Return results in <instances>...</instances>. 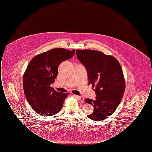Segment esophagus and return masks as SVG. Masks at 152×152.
<instances>
[{"mask_svg": "<svg viewBox=\"0 0 152 152\" xmlns=\"http://www.w3.org/2000/svg\"><path fill=\"white\" fill-rule=\"evenodd\" d=\"M75 96L76 98H77L80 101H81V102H83V101H84V98L83 97H82V96H77V95H75Z\"/></svg>", "mask_w": 152, "mask_h": 152, "instance_id": "esophagus-1", "label": "esophagus"}]
</instances>
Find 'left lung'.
I'll return each mask as SVG.
<instances>
[{
  "instance_id": "1",
  "label": "left lung",
  "mask_w": 152,
  "mask_h": 152,
  "mask_svg": "<svg viewBox=\"0 0 152 152\" xmlns=\"http://www.w3.org/2000/svg\"><path fill=\"white\" fill-rule=\"evenodd\" d=\"M76 56L87 70L88 84H92L96 100L86 102L94 105V112L88 117L101 121L111 116L121 102L125 84L121 66L116 58L100 51L76 50Z\"/></svg>"
}]
</instances>
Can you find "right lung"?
<instances>
[{
  "mask_svg": "<svg viewBox=\"0 0 152 152\" xmlns=\"http://www.w3.org/2000/svg\"><path fill=\"white\" fill-rule=\"evenodd\" d=\"M74 54L75 50L55 48L30 61L23 75V89L30 106L39 115L53 116L61 110L68 94L56 92L50 86L58 76V65Z\"/></svg>",
  "mask_w": 152,
  "mask_h": 152,
  "instance_id": "right-lung-1",
  "label": "right lung"
}]
</instances>
